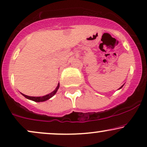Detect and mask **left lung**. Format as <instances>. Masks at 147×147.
I'll list each match as a JSON object with an SVG mask.
<instances>
[{
  "label": "left lung",
  "instance_id": "left-lung-1",
  "mask_svg": "<svg viewBox=\"0 0 147 147\" xmlns=\"http://www.w3.org/2000/svg\"><path fill=\"white\" fill-rule=\"evenodd\" d=\"M123 85H122V86H121V87H120V88H119V89H121V87H123Z\"/></svg>",
  "mask_w": 147,
  "mask_h": 147
}]
</instances>
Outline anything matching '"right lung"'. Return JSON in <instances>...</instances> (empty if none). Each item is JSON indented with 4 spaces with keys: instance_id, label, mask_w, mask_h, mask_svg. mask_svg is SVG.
Wrapping results in <instances>:
<instances>
[{
    "instance_id": "1",
    "label": "right lung",
    "mask_w": 147,
    "mask_h": 147,
    "mask_svg": "<svg viewBox=\"0 0 147 147\" xmlns=\"http://www.w3.org/2000/svg\"><path fill=\"white\" fill-rule=\"evenodd\" d=\"M59 87H60V83H58V85H57V87L55 88V90L53 91V92H52L51 93H50V94H47V95L42 96V97H33V96H26V95H25V94H22L24 96V97L28 98V99L33 100V101L36 102H40L46 101V100H49V98H51L52 96H54L55 94H56L57 90L59 89Z\"/></svg>"
}]
</instances>
